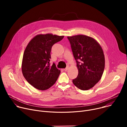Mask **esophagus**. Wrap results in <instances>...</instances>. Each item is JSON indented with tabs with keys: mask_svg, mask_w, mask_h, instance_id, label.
Masks as SVG:
<instances>
[{
	"mask_svg": "<svg viewBox=\"0 0 127 127\" xmlns=\"http://www.w3.org/2000/svg\"><path fill=\"white\" fill-rule=\"evenodd\" d=\"M69 68V66H66V67L65 69H64V70L65 71H67Z\"/></svg>",
	"mask_w": 127,
	"mask_h": 127,
	"instance_id": "obj_1",
	"label": "esophagus"
}]
</instances>
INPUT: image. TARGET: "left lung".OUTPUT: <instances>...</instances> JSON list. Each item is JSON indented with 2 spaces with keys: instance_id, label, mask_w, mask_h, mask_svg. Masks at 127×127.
<instances>
[{
  "instance_id": "1",
  "label": "left lung",
  "mask_w": 127,
  "mask_h": 127,
  "mask_svg": "<svg viewBox=\"0 0 127 127\" xmlns=\"http://www.w3.org/2000/svg\"><path fill=\"white\" fill-rule=\"evenodd\" d=\"M67 38L78 69V76L72 82L80 90H88L94 87L102 76L105 66L102 48L90 36L80 34Z\"/></svg>"
}]
</instances>
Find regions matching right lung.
Listing matches in <instances>:
<instances>
[{
	"label": "right lung",
	"instance_id": "obj_1",
	"mask_svg": "<svg viewBox=\"0 0 127 127\" xmlns=\"http://www.w3.org/2000/svg\"><path fill=\"white\" fill-rule=\"evenodd\" d=\"M64 36L51 33L35 36L27 46L24 52L22 70L27 82L35 89L44 91L54 84L60 74L56 64L50 66L52 46Z\"/></svg>",
	"mask_w": 127,
	"mask_h": 127
}]
</instances>
